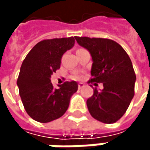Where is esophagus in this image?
I'll return each mask as SVG.
<instances>
[{"mask_svg":"<svg viewBox=\"0 0 150 150\" xmlns=\"http://www.w3.org/2000/svg\"><path fill=\"white\" fill-rule=\"evenodd\" d=\"M84 86H85V85H84L83 83H79V84H78V88H79V89H81V88H82Z\"/></svg>","mask_w":150,"mask_h":150,"instance_id":"obj_1","label":"esophagus"}]
</instances>
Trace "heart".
I'll return each instance as SVG.
<instances>
[{
  "label": "heart",
  "instance_id": "obj_1",
  "mask_svg": "<svg viewBox=\"0 0 150 150\" xmlns=\"http://www.w3.org/2000/svg\"><path fill=\"white\" fill-rule=\"evenodd\" d=\"M75 79H78V78H79V77H78V76H75Z\"/></svg>",
  "mask_w": 150,
  "mask_h": 150
}]
</instances>
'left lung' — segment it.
<instances>
[{
	"label": "left lung",
	"instance_id": "8db88e82",
	"mask_svg": "<svg viewBox=\"0 0 150 150\" xmlns=\"http://www.w3.org/2000/svg\"><path fill=\"white\" fill-rule=\"evenodd\" d=\"M92 57L90 81L101 82L87 100L90 115L103 123H114L126 112L135 94L136 81L131 60L122 47L103 38L75 37Z\"/></svg>",
	"mask_w": 150,
	"mask_h": 150
}]
</instances>
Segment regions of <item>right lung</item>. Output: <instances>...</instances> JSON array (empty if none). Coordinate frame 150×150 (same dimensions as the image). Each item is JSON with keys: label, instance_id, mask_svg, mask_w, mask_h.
<instances>
[{"label": "right lung", "instance_id": "obj_1", "mask_svg": "<svg viewBox=\"0 0 150 150\" xmlns=\"http://www.w3.org/2000/svg\"><path fill=\"white\" fill-rule=\"evenodd\" d=\"M74 45V37L44 40L35 46L24 59L17 86L25 110L35 121L49 122L67 111L78 83L66 81L55 88L50 78L60 69L63 54Z\"/></svg>", "mask_w": 150, "mask_h": 150}]
</instances>
